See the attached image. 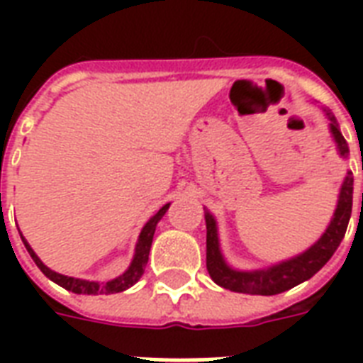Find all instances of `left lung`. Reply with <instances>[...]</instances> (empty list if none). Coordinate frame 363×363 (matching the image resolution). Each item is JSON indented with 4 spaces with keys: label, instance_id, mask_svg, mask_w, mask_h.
Listing matches in <instances>:
<instances>
[{
    "label": "left lung",
    "instance_id": "left-lung-1",
    "mask_svg": "<svg viewBox=\"0 0 363 363\" xmlns=\"http://www.w3.org/2000/svg\"><path fill=\"white\" fill-rule=\"evenodd\" d=\"M330 118V128H332L333 139L337 143L339 154L347 158L349 156V145L345 141L343 133L339 131V124L332 113H328ZM363 171V164H362ZM352 173H347L345 177L341 194H339L337 209L333 213V220L324 232L318 241L299 254L296 258L286 259L282 264H277L269 269L264 271H235L230 265H226L222 258L220 248H218V235H216V222L213 215H205L207 222V271H209L211 279L222 288L233 290V292L241 294H258V296H275V294L286 292L290 288L298 286L299 282L307 281L315 275L316 271H320L326 262L333 256L337 250L339 242L343 241L347 226H349L350 213H352ZM362 207H363V192H362Z\"/></svg>",
    "mask_w": 363,
    "mask_h": 363
}]
</instances>
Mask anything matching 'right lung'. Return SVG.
Segmentation results:
<instances>
[{
	"label": "right lung",
	"instance_id": "obj_1",
	"mask_svg": "<svg viewBox=\"0 0 363 363\" xmlns=\"http://www.w3.org/2000/svg\"><path fill=\"white\" fill-rule=\"evenodd\" d=\"M167 209H169V203L164 205V207H162V209H160L158 213H156V215L147 222V226L143 228L141 235H139V241H137L135 256H133V259H131V265L128 267L125 273H122L121 277H116V279H113V281L109 282L82 281V279H73V277L60 275V273H56V271L48 269L47 265L37 258V254L31 250V247L26 242L24 238H22V241H24V247L28 248L31 259H33V262L37 264V267L45 273V277H48L50 281L60 284V286L65 288V290H69V292H75V294H88V296H92V294H118L128 290L130 286H133V284L141 279L143 273H145V267H147V262H148V252H150V245H152L154 232H156V224H158L160 218L165 215V211Z\"/></svg>",
	"mask_w": 363,
	"mask_h": 363
}]
</instances>
